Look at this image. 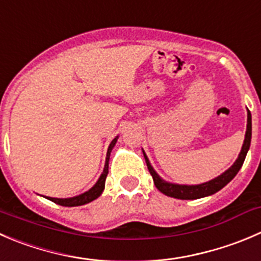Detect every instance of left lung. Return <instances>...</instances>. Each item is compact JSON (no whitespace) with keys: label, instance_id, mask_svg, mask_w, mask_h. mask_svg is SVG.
I'll return each instance as SVG.
<instances>
[{"label":"left lung","instance_id":"left-lung-1","mask_svg":"<svg viewBox=\"0 0 261 261\" xmlns=\"http://www.w3.org/2000/svg\"><path fill=\"white\" fill-rule=\"evenodd\" d=\"M250 143H251V113L247 112V128L246 135H245L244 145H242L241 153H240L239 158L234 162L233 166L229 169H227V171L224 172V173H222L221 176L217 177V178L212 179V181L209 182H205V184L194 185V186L174 185L163 181V179L155 173V171L151 168L150 163H149V159L148 156L145 155V153H144V158H145L149 172H150L151 177H153L154 185H155V187L162 192V194L167 195V196H171V198L174 199H181V200H194V199H200L204 198V196H208V195L216 194L217 191H219L222 187L226 186V185L236 176L237 172L240 171V168H241L242 164H244L245 158H246L247 150H249L250 148Z\"/></svg>","mask_w":261,"mask_h":261}]
</instances>
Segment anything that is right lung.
<instances>
[{
  "instance_id": "add662e5",
  "label": "right lung",
  "mask_w": 261,
  "mask_h": 261,
  "mask_svg": "<svg viewBox=\"0 0 261 261\" xmlns=\"http://www.w3.org/2000/svg\"><path fill=\"white\" fill-rule=\"evenodd\" d=\"M116 141H117V138L113 139L112 143H111L110 146H108L105 171H103L102 176L99 177L97 184H95L89 191L84 192V194L79 195V196H75V198H70V199H57V198H48V199H49L50 201H53V203L62 206H79V205H84V204L90 203V201H93L94 199H97L98 196H100V194H102L103 190H105L106 178H107V174H108V161H110V154H111V150H112V148L115 146Z\"/></svg>"
}]
</instances>
